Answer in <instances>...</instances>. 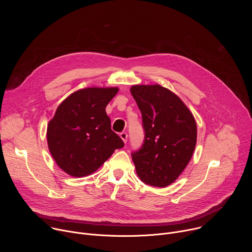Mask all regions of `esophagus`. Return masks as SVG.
I'll return each instance as SVG.
<instances>
[{"mask_svg": "<svg viewBox=\"0 0 252 252\" xmlns=\"http://www.w3.org/2000/svg\"><path fill=\"white\" fill-rule=\"evenodd\" d=\"M120 136H121V138L124 140L125 143L127 141V133H126V132H125V131H124V132H121Z\"/></svg>", "mask_w": 252, "mask_h": 252, "instance_id": "34e87169", "label": "esophagus"}]
</instances>
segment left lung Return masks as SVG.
Returning <instances> with one entry per match:
<instances>
[{
    "instance_id": "1",
    "label": "left lung",
    "mask_w": 252,
    "mask_h": 252,
    "mask_svg": "<svg viewBox=\"0 0 252 252\" xmlns=\"http://www.w3.org/2000/svg\"><path fill=\"white\" fill-rule=\"evenodd\" d=\"M130 93L142 116L145 141L131 158L140 181L156 188L174 183L196 145L193 115L175 94L159 85H136Z\"/></svg>"
}]
</instances>
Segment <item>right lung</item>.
<instances>
[{
    "label": "right lung",
    "mask_w": 252,
    "mask_h": 252,
    "mask_svg": "<svg viewBox=\"0 0 252 252\" xmlns=\"http://www.w3.org/2000/svg\"><path fill=\"white\" fill-rule=\"evenodd\" d=\"M119 88H87L69 94L49 122L47 139L57 164L83 177L98 169L125 143L112 130L105 107Z\"/></svg>",
    "instance_id": "add662e5"
}]
</instances>
